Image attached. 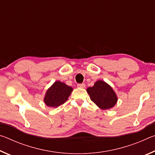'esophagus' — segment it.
Returning <instances> with one entry per match:
<instances>
[{
  "instance_id": "esophagus-1",
  "label": "esophagus",
  "mask_w": 155,
  "mask_h": 155,
  "mask_svg": "<svg viewBox=\"0 0 155 155\" xmlns=\"http://www.w3.org/2000/svg\"><path fill=\"white\" fill-rule=\"evenodd\" d=\"M77 87L78 88H85V85L84 83H81V84H78L77 85Z\"/></svg>"
}]
</instances>
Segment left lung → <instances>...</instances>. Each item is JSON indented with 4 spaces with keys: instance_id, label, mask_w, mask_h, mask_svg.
I'll return each instance as SVG.
<instances>
[{
    "instance_id": "8db88e82",
    "label": "left lung",
    "mask_w": 155,
    "mask_h": 155,
    "mask_svg": "<svg viewBox=\"0 0 155 155\" xmlns=\"http://www.w3.org/2000/svg\"><path fill=\"white\" fill-rule=\"evenodd\" d=\"M87 91L91 101L101 109H111L117 102V96L115 91L103 81H97L93 87L87 89Z\"/></svg>"
}]
</instances>
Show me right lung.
Returning a JSON list of instances; mask_svg holds the SVG:
<instances>
[{
	"label": "right lung",
	"mask_w": 155,
	"mask_h": 155,
	"mask_svg": "<svg viewBox=\"0 0 155 155\" xmlns=\"http://www.w3.org/2000/svg\"><path fill=\"white\" fill-rule=\"evenodd\" d=\"M73 89L66 84L57 81L47 90L44 102L50 107H58L66 102Z\"/></svg>",
	"instance_id": "right-lung-1"
}]
</instances>
